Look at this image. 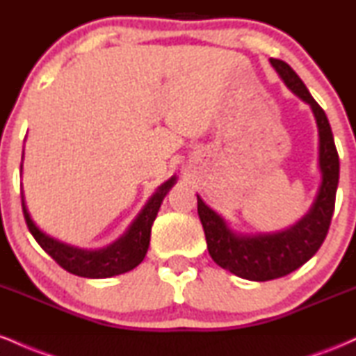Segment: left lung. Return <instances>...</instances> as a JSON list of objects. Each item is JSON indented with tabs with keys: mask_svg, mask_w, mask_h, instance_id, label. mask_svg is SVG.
I'll return each mask as SVG.
<instances>
[{
	"mask_svg": "<svg viewBox=\"0 0 356 356\" xmlns=\"http://www.w3.org/2000/svg\"><path fill=\"white\" fill-rule=\"evenodd\" d=\"M280 79L312 108L318 127V167L321 182L309 211L293 226L276 232L234 231L222 216L197 195V212L209 254L220 268L249 281H269L286 276L316 254L328 234L334 211L340 161L325 110L316 104L295 70L283 60L269 58Z\"/></svg>",
	"mask_w": 356,
	"mask_h": 356,
	"instance_id": "1",
	"label": "left lung"
}]
</instances>
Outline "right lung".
Returning <instances> with one entry per match:
<instances>
[{"label":"right lung","instance_id":"1","mask_svg":"<svg viewBox=\"0 0 356 356\" xmlns=\"http://www.w3.org/2000/svg\"><path fill=\"white\" fill-rule=\"evenodd\" d=\"M24 154V150H23ZM23 169V162H22ZM177 182V177L172 175L169 181L155 189V192L138 212L137 218L130 222L127 231L120 238L113 241L108 246L100 249H83L72 246V244L63 243L51 238L50 234L43 232L31 219L30 212H28L26 202H24V194L22 191V206L24 220L28 224L36 243L48 252L61 268L67 269L72 275L81 276V277H93V280H102V277H112L122 273L130 271L144 261L147 254V249L150 244V229L157 212L161 209V204L164 201L167 192L174 187Z\"/></svg>","mask_w":356,"mask_h":356}]
</instances>
